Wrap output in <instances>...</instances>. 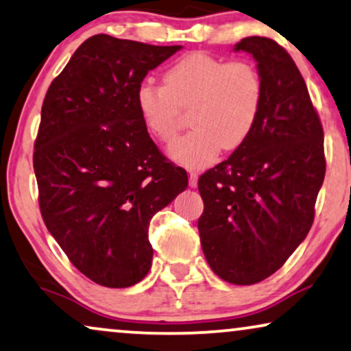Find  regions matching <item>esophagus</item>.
Segmentation results:
<instances>
[{"mask_svg":"<svg viewBox=\"0 0 351 351\" xmlns=\"http://www.w3.org/2000/svg\"><path fill=\"white\" fill-rule=\"evenodd\" d=\"M197 181H199V173L195 170H189V186L197 187Z\"/></svg>","mask_w":351,"mask_h":351,"instance_id":"obj_1","label":"esophagus"}]
</instances>
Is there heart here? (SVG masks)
<instances>
[{
	"instance_id": "obj_1",
	"label": "heart",
	"mask_w": 351,
	"mask_h": 351,
	"mask_svg": "<svg viewBox=\"0 0 351 351\" xmlns=\"http://www.w3.org/2000/svg\"><path fill=\"white\" fill-rule=\"evenodd\" d=\"M136 106L147 130L162 141L176 136L181 108L192 106L187 135L169 146V156L189 169L213 164L221 149H237L248 140L264 101V81L254 63L191 52L178 58L164 84L140 82Z\"/></svg>"
}]
</instances>
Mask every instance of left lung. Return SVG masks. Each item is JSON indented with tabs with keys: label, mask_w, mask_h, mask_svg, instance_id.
<instances>
[{
	"label": "left lung",
	"mask_w": 351,
	"mask_h": 351,
	"mask_svg": "<svg viewBox=\"0 0 351 351\" xmlns=\"http://www.w3.org/2000/svg\"><path fill=\"white\" fill-rule=\"evenodd\" d=\"M234 51L258 62L263 110L248 140L199 178L197 226L211 270L232 285H254L286 263L313 224L324 133L302 75L278 43L250 36Z\"/></svg>",
	"instance_id": "1"
}]
</instances>
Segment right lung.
<instances>
[{"label": "right lung", "instance_id": "1", "mask_svg": "<svg viewBox=\"0 0 351 351\" xmlns=\"http://www.w3.org/2000/svg\"><path fill=\"white\" fill-rule=\"evenodd\" d=\"M180 49L95 34L44 98L33 152L39 210L71 264L106 288L145 278L152 216L187 187L186 170L151 140L135 100L147 71Z\"/></svg>", "mask_w": 351, "mask_h": 351}]
</instances>
